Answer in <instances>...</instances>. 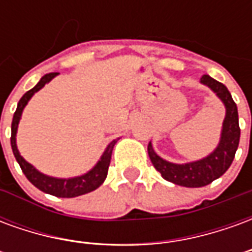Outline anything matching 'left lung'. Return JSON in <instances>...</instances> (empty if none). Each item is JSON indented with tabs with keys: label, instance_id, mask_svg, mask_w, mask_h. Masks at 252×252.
Returning a JSON list of instances; mask_svg holds the SVG:
<instances>
[{
	"label": "left lung",
	"instance_id": "obj_1",
	"mask_svg": "<svg viewBox=\"0 0 252 252\" xmlns=\"http://www.w3.org/2000/svg\"><path fill=\"white\" fill-rule=\"evenodd\" d=\"M200 82L211 88L225 106V119L222 121L221 137L216 150L204 159L190 163L177 164L167 162L157 155L151 142L148 143L147 147L148 157L151 159L154 167L162 174L164 180L185 188H201L220 178L232 163L240 139L238 106L228 89L209 75H202Z\"/></svg>",
	"mask_w": 252,
	"mask_h": 252
}]
</instances>
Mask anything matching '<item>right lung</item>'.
<instances>
[{
  "instance_id": "right-lung-1",
  "label": "right lung",
  "mask_w": 252,
  "mask_h": 252,
  "mask_svg": "<svg viewBox=\"0 0 252 252\" xmlns=\"http://www.w3.org/2000/svg\"><path fill=\"white\" fill-rule=\"evenodd\" d=\"M59 72H50L46 74L37 82L35 88L28 90L27 93L21 97V99L17 104V109L14 112L13 120H12V136H10V144H12V150H13L14 158L19 162L20 167L23 170L25 177L28 178L31 184L36 186L37 189L44 191L47 194L55 195V197H63V198H72V197H78V195L86 194L93 191L97 188L102 185V182L108 175V169H109L110 158H112V151L113 147L117 143L119 139H115L113 142L108 144V147L102 154V157L99 159L97 164L93 169L88 171L86 174L79 175V177H74V178H54V177H48V175L43 174L39 170H36L31 163H28L21 155H20L19 150H17V144H16V133H17V126H19L20 119H21V113L24 110L25 105L28 104L31 97L39 92L46 83L51 81L52 78L57 77Z\"/></svg>"
}]
</instances>
